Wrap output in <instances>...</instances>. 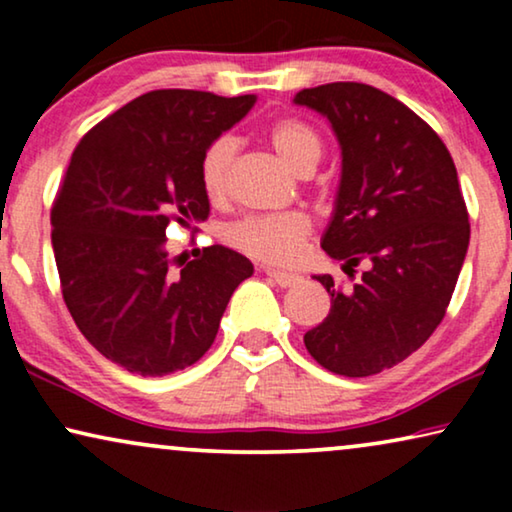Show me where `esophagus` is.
<instances>
[{
    "label": "esophagus",
    "instance_id": "34e87169",
    "mask_svg": "<svg viewBox=\"0 0 512 512\" xmlns=\"http://www.w3.org/2000/svg\"><path fill=\"white\" fill-rule=\"evenodd\" d=\"M265 275H268L272 282H277L279 286H293V284H298L300 282V275H296V272H286V270H275V268H265L263 270Z\"/></svg>",
    "mask_w": 512,
    "mask_h": 512
}]
</instances>
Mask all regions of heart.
<instances>
[{"label":"heart","instance_id":"heart-1","mask_svg":"<svg viewBox=\"0 0 512 512\" xmlns=\"http://www.w3.org/2000/svg\"><path fill=\"white\" fill-rule=\"evenodd\" d=\"M272 149L293 172L314 167L321 158V137L310 123L300 118H279L268 130ZM237 144L233 137H216L202 151L200 158V184L207 198L221 200L228 191V174L233 165ZM312 233L310 216L303 212L247 216L235 221L226 230V240L240 249L242 254L265 263H291L296 261L303 244Z\"/></svg>","mask_w":512,"mask_h":512}]
</instances>
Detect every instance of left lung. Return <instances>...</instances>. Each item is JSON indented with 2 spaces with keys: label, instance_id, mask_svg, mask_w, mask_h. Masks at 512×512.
<instances>
[{
  "label": "left lung",
  "instance_id": "obj_1",
  "mask_svg": "<svg viewBox=\"0 0 512 512\" xmlns=\"http://www.w3.org/2000/svg\"><path fill=\"white\" fill-rule=\"evenodd\" d=\"M293 102L326 116L342 151L321 247L347 270L370 265L347 293L314 277L331 312L305 347L335 375L382 373L431 338L457 286L471 240L457 167L429 123L366 83L305 88Z\"/></svg>",
  "mask_w": 512,
  "mask_h": 512
}]
</instances>
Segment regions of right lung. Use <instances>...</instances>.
Masks as SVG:
<instances>
[{
  "label": "right lung",
  "instance_id": "1",
  "mask_svg": "<svg viewBox=\"0 0 512 512\" xmlns=\"http://www.w3.org/2000/svg\"><path fill=\"white\" fill-rule=\"evenodd\" d=\"M256 95L151 90L86 132L51 209L62 298L90 345L142 377L202 359L233 291L254 275L212 244L170 272L165 228L200 223L209 198L202 151L254 107Z\"/></svg>",
  "mask_w": 512,
  "mask_h": 512
}]
</instances>
